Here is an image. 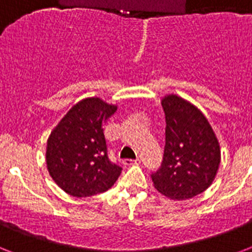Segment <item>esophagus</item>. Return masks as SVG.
<instances>
[{"mask_svg":"<svg viewBox=\"0 0 252 252\" xmlns=\"http://www.w3.org/2000/svg\"><path fill=\"white\" fill-rule=\"evenodd\" d=\"M140 159H123V165L129 166V165H137Z\"/></svg>","mask_w":252,"mask_h":252,"instance_id":"esophagus-1","label":"esophagus"}]
</instances>
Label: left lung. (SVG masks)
Wrapping results in <instances>:
<instances>
[{"instance_id": "obj_1", "label": "left lung", "mask_w": 252, "mask_h": 252, "mask_svg": "<svg viewBox=\"0 0 252 252\" xmlns=\"http://www.w3.org/2000/svg\"><path fill=\"white\" fill-rule=\"evenodd\" d=\"M165 111V153L161 167L152 174L154 187L174 200L191 199L215 179L220 165V145L209 123L187 100L167 95Z\"/></svg>"}]
</instances>
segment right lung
<instances>
[{
	"label": "right lung",
	"mask_w": 252,
	"mask_h": 252,
	"mask_svg": "<svg viewBox=\"0 0 252 252\" xmlns=\"http://www.w3.org/2000/svg\"><path fill=\"white\" fill-rule=\"evenodd\" d=\"M116 107L99 98L73 106L47 144V166L57 186L76 197H87L114 186L123 168L111 161L104 124Z\"/></svg>",
	"instance_id": "right-lung-1"
}]
</instances>
